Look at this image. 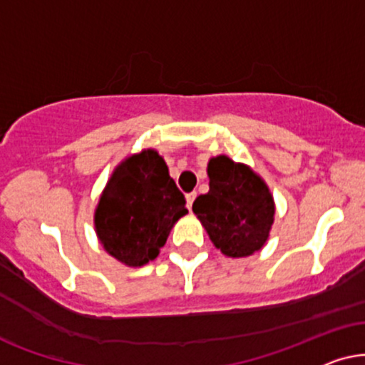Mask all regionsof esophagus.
I'll use <instances>...</instances> for the list:
<instances>
[{
	"label": "esophagus",
	"instance_id": "1",
	"mask_svg": "<svg viewBox=\"0 0 365 365\" xmlns=\"http://www.w3.org/2000/svg\"><path fill=\"white\" fill-rule=\"evenodd\" d=\"M195 197H197L195 192L187 193V195H185V200H187V207L188 208H192V203H193V200H195Z\"/></svg>",
	"mask_w": 365,
	"mask_h": 365
}]
</instances>
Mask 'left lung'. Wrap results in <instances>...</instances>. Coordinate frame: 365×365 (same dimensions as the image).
Listing matches in <instances>:
<instances>
[{"label": "left lung", "mask_w": 365, "mask_h": 365, "mask_svg": "<svg viewBox=\"0 0 365 365\" xmlns=\"http://www.w3.org/2000/svg\"><path fill=\"white\" fill-rule=\"evenodd\" d=\"M208 193L197 197L192 210L212 244L232 259L254 255L269 240L275 202L265 180L249 165L227 155L208 160Z\"/></svg>", "instance_id": "left-lung-1"}]
</instances>
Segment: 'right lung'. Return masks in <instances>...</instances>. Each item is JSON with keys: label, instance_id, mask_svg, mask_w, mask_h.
Returning a JSON list of instances; mask_svg holds the SVG:
<instances>
[{"label": "right lung", "instance_id": "1", "mask_svg": "<svg viewBox=\"0 0 365 365\" xmlns=\"http://www.w3.org/2000/svg\"><path fill=\"white\" fill-rule=\"evenodd\" d=\"M188 210L157 150L145 148L116 165L95 208V232L106 254L128 267L155 260Z\"/></svg>", "mask_w": 365, "mask_h": 365}]
</instances>
